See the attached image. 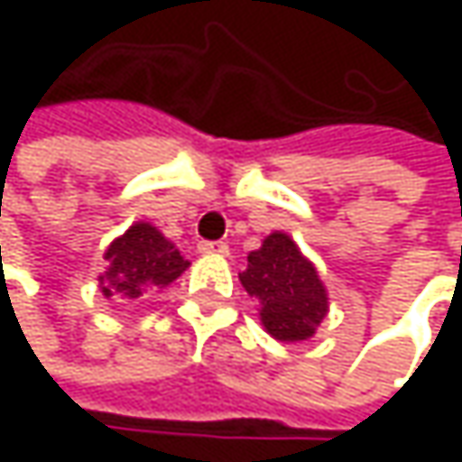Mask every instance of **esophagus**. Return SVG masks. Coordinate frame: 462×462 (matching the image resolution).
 <instances>
[{"label": "esophagus", "mask_w": 462, "mask_h": 462, "mask_svg": "<svg viewBox=\"0 0 462 462\" xmlns=\"http://www.w3.org/2000/svg\"><path fill=\"white\" fill-rule=\"evenodd\" d=\"M198 251H200V254L227 256V254H230V245H227V243H219V240H200V243H198Z\"/></svg>", "instance_id": "1"}]
</instances>
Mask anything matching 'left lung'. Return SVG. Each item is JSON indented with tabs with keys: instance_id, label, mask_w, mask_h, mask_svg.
I'll return each instance as SVG.
<instances>
[{
	"instance_id": "obj_1",
	"label": "left lung",
	"mask_w": 462,
	"mask_h": 462,
	"mask_svg": "<svg viewBox=\"0 0 462 462\" xmlns=\"http://www.w3.org/2000/svg\"><path fill=\"white\" fill-rule=\"evenodd\" d=\"M240 283L256 297L259 319L281 342L313 337L326 319L328 297L321 278L286 232L267 235L262 248L248 254V267L240 273Z\"/></svg>"
}]
</instances>
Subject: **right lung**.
Segmentation results:
<instances>
[{"label":"right lung","mask_w":462,"mask_h":462,"mask_svg":"<svg viewBox=\"0 0 462 462\" xmlns=\"http://www.w3.org/2000/svg\"><path fill=\"white\" fill-rule=\"evenodd\" d=\"M104 256L109 267L98 283L106 300H136L149 289H165L189 267L179 248L146 222L112 240Z\"/></svg>","instance_id":"right-lung-1"}]
</instances>
